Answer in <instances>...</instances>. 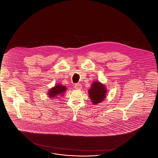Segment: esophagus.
<instances>
[{
	"label": "esophagus",
	"instance_id": "obj_1",
	"mask_svg": "<svg viewBox=\"0 0 158 158\" xmlns=\"http://www.w3.org/2000/svg\"><path fill=\"white\" fill-rule=\"evenodd\" d=\"M75 88L76 89H77V90H81V88H82L81 84V83H76L75 85Z\"/></svg>",
	"mask_w": 158,
	"mask_h": 158
}]
</instances>
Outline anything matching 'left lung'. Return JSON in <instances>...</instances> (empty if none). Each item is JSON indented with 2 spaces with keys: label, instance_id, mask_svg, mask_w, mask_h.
I'll list each match as a JSON object with an SVG mask.
<instances>
[{
  "label": "left lung",
  "instance_id": "8db88e82",
  "mask_svg": "<svg viewBox=\"0 0 158 158\" xmlns=\"http://www.w3.org/2000/svg\"><path fill=\"white\" fill-rule=\"evenodd\" d=\"M89 97L94 104H98L104 99L106 97L105 86L98 81L93 83L91 89L89 90Z\"/></svg>",
  "mask_w": 158,
  "mask_h": 158
}]
</instances>
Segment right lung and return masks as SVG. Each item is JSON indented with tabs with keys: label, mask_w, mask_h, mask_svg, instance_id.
Returning <instances> with one entry per match:
<instances>
[{
	"label": "right lung",
	"mask_w": 158,
	"mask_h": 158,
	"mask_svg": "<svg viewBox=\"0 0 158 158\" xmlns=\"http://www.w3.org/2000/svg\"><path fill=\"white\" fill-rule=\"evenodd\" d=\"M66 89L67 88L65 86H62L61 85H57L54 86L52 89H51L48 92L49 97L52 98H55L56 96H63Z\"/></svg>",
	"instance_id": "obj_1"
}]
</instances>
